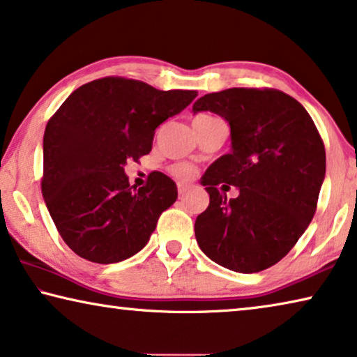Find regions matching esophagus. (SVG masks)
I'll use <instances>...</instances> for the list:
<instances>
[{
    "label": "esophagus",
    "instance_id": "obj_1",
    "mask_svg": "<svg viewBox=\"0 0 357 357\" xmlns=\"http://www.w3.org/2000/svg\"><path fill=\"white\" fill-rule=\"evenodd\" d=\"M189 192V188L188 185H184V184H178V194H179V199H183V197L188 194Z\"/></svg>",
    "mask_w": 357,
    "mask_h": 357
}]
</instances>
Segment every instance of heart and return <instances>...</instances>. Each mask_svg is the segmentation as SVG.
Masks as SVG:
<instances>
[{"label": "heart", "mask_w": 357, "mask_h": 357, "mask_svg": "<svg viewBox=\"0 0 357 357\" xmlns=\"http://www.w3.org/2000/svg\"><path fill=\"white\" fill-rule=\"evenodd\" d=\"M172 173L176 176L178 179H189L192 178V174H194V168L188 163H176V165L172 167Z\"/></svg>", "instance_id": "1"}]
</instances>
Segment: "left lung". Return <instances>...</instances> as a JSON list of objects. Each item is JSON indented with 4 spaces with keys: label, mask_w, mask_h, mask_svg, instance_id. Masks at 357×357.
<instances>
[{
    "label": "left lung",
    "mask_w": 357,
    "mask_h": 357,
    "mask_svg": "<svg viewBox=\"0 0 357 357\" xmlns=\"http://www.w3.org/2000/svg\"><path fill=\"white\" fill-rule=\"evenodd\" d=\"M192 111L224 117L231 138L230 154L219 157L202 178L209 205L197 216V243L229 270L268 268L292 250L316 213L326 174L318 128L296 98L275 89L206 93ZM222 182L239 188L236 199L220 194Z\"/></svg>",
    "instance_id": "1"
}]
</instances>
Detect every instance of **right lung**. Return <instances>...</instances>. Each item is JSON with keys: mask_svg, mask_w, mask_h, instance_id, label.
<instances>
[{"mask_svg": "<svg viewBox=\"0 0 357 357\" xmlns=\"http://www.w3.org/2000/svg\"><path fill=\"white\" fill-rule=\"evenodd\" d=\"M197 95L107 76L76 89L49 119L41 190L60 236L79 257L116 264L146 246L178 189L154 172L137 190L123 165L149 154L155 128Z\"/></svg>", "mask_w": 357, "mask_h": 357, "instance_id": "add662e5", "label": "right lung"}]
</instances>
